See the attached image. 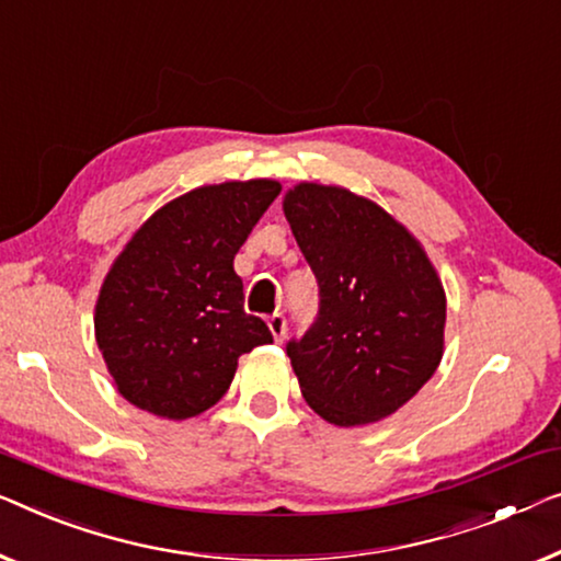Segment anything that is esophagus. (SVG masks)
Returning a JSON list of instances; mask_svg holds the SVG:
<instances>
[{
  "mask_svg": "<svg viewBox=\"0 0 561 561\" xmlns=\"http://www.w3.org/2000/svg\"><path fill=\"white\" fill-rule=\"evenodd\" d=\"M267 329H271V334H273L275 341L286 339V316L273 313L271 319H267Z\"/></svg>",
  "mask_w": 561,
  "mask_h": 561,
  "instance_id": "34e87169",
  "label": "esophagus"
}]
</instances>
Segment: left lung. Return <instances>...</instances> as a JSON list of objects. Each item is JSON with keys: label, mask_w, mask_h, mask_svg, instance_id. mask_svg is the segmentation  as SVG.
<instances>
[{"label": "left lung", "mask_w": 561, "mask_h": 561, "mask_svg": "<svg viewBox=\"0 0 561 561\" xmlns=\"http://www.w3.org/2000/svg\"><path fill=\"white\" fill-rule=\"evenodd\" d=\"M283 215L319 280V321L288 356L316 415L359 427L394 415L445 352V288L422 242L375 199L298 182Z\"/></svg>", "instance_id": "8db88e82"}]
</instances>
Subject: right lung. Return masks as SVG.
Returning a JSON list of instances; mask_svg holds the SVG:
<instances>
[{
    "label": "right lung",
    "mask_w": 561,
    "mask_h": 561,
    "mask_svg": "<svg viewBox=\"0 0 561 561\" xmlns=\"http://www.w3.org/2000/svg\"><path fill=\"white\" fill-rule=\"evenodd\" d=\"M275 180L205 184L139 225L111 263L93 327L124 400L164 420H190L230 389L238 359L271 344L242 308L234 255L271 202Z\"/></svg>",
    "instance_id": "1"
}]
</instances>
